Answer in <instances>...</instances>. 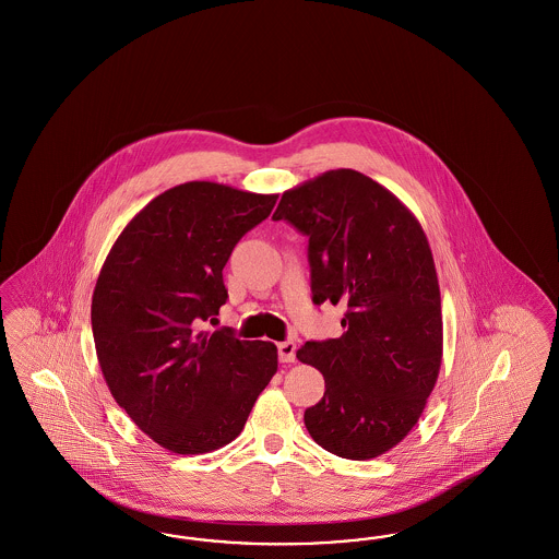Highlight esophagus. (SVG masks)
<instances>
[{"instance_id": "1", "label": "esophagus", "mask_w": 559, "mask_h": 559, "mask_svg": "<svg viewBox=\"0 0 559 559\" xmlns=\"http://www.w3.org/2000/svg\"><path fill=\"white\" fill-rule=\"evenodd\" d=\"M277 353H280V361L282 364H294L296 361V342H280L277 344Z\"/></svg>"}]
</instances>
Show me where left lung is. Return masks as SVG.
I'll return each instance as SVG.
<instances>
[{"label":"left lung","instance_id":"8db88e82","mask_svg":"<svg viewBox=\"0 0 559 559\" xmlns=\"http://www.w3.org/2000/svg\"><path fill=\"white\" fill-rule=\"evenodd\" d=\"M273 218L309 238L313 302L346 307L341 338L296 353L325 380L305 426L338 457L373 460L412 432L440 371L442 313L428 238L396 195L353 169L284 192Z\"/></svg>","mask_w":559,"mask_h":559}]
</instances>
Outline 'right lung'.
Masks as SVG:
<instances>
[{
    "label": "right lung",
    "mask_w": 559,
    "mask_h": 559,
    "mask_svg": "<svg viewBox=\"0 0 559 559\" xmlns=\"http://www.w3.org/2000/svg\"><path fill=\"white\" fill-rule=\"evenodd\" d=\"M275 200L213 181L175 186L127 223L99 271L92 330L104 380L135 426L173 453L229 444L277 371L273 342L198 330L227 300L234 246Z\"/></svg>",
    "instance_id": "obj_1"
}]
</instances>
